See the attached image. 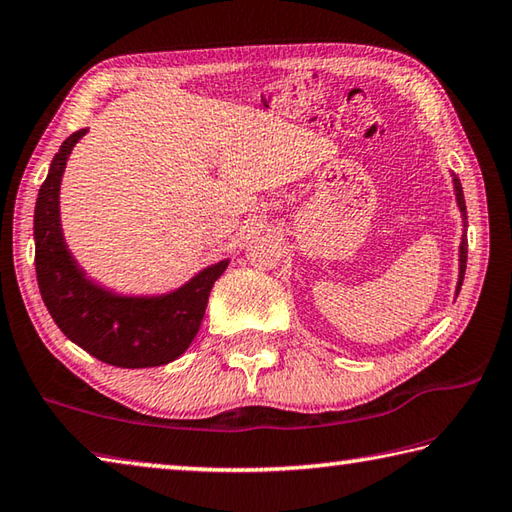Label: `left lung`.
Segmentation results:
<instances>
[{
    "label": "left lung",
    "mask_w": 512,
    "mask_h": 512,
    "mask_svg": "<svg viewBox=\"0 0 512 512\" xmlns=\"http://www.w3.org/2000/svg\"><path fill=\"white\" fill-rule=\"evenodd\" d=\"M454 188H456V202H459L461 211H463V220H465V200H463V188L461 182L454 177ZM465 263H468V245H465V240L461 242V274H459V290L463 285V276H465Z\"/></svg>",
    "instance_id": "left-lung-1"
}]
</instances>
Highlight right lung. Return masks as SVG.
I'll return each mask as SVG.
<instances>
[{
    "mask_svg": "<svg viewBox=\"0 0 512 512\" xmlns=\"http://www.w3.org/2000/svg\"><path fill=\"white\" fill-rule=\"evenodd\" d=\"M87 130L62 143L35 202V274L44 306L83 351L119 369H150L177 360L200 330L213 283L227 261L206 267L184 288L159 299H121L103 292L71 261L60 231V177L71 148Z\"/></svg>",
    "mask_w": 512,
    "mask_h": 512,
    "instance_id": "add662e5",
    "label": "right lung"
}]
</instances>
